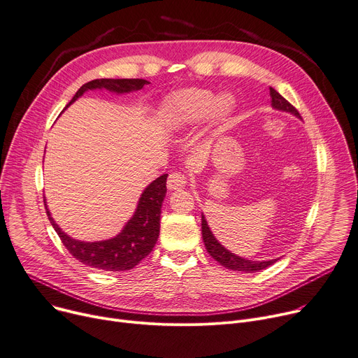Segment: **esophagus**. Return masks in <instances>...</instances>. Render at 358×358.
I'll list each match as a JSON object with an SVG mask.
<instances>
[{
  "label": "esophagus",
  "instance_id": "34e87169",
  "mask_svg": "<svg viewBox=\"0 0 358 358\" xmlns=\"http://www.w3.org/2000/svg\"><path fill=\"white\" fill-rule=\"evenodd\" d=\"M187 185V180L184 174L181 173H173L169 177V181H166V187H169L170 192H174V189H181Z\"/></svg>",
  "mask_w": 358,
  "mask_h": 358
}]
</instances>
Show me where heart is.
I'll return each mask as SVG.
<instances>
[{"mask_svg":"<svg viewBox=\"0 0 358 358\" xmlns=\"http://www.w3.org/2000/svg\"><path fill=\"white\" fill-rule=\"evenodd\" d=\"M236 101L230 93H216L208 89L189 87L173 93L161 106V122L173 132L194 127L207 116L213 127L222 125L234 110Z\"/></svg>","mask_w":358,"mask_h":358,"instance_id":"1","label":"heart"}]
</instances>
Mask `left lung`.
<instances>
[{
	"label": "left lung",
	"mask_w": 358,
	"mask_h": 358,
	"mask_svg": "<svg viewBox=\"0 0 358 358\" xmlns=\"http://www.w3.org/2000/svg\"><path fill=\"white\" fill-rule=\"evenodd\" d=\"M269 93H271V105L273 109L280 110V112H288V113L296 116L298 119H301L299 112L287 99L280 96V94L273 87H269ZM201 234H203L204 246H206L208 255L214 260H217L219 264L222 266H224L226 269L239 271V272H245V273H253V272H259V271H264V269L269 268L271 265L275 264V262L279 260V257L269 259V260H250V259H245V257H241V256L231 253L216 239V236L213 234L203 213H201Z\"/></svg>",
	"instance_id": "1"
}]
</instances>
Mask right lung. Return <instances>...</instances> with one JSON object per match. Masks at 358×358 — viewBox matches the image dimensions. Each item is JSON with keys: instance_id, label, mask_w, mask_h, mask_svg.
<instances>
[{"instance_id": "add662e5", "label": "right lung", "mask_w": 358, "mask_h": 358, "mask_svg": "<svg viewBox=\"0 0 358 358\" xmlns=\"http://www.w3.org/2000/svg\"><path fill=\"white\" fill-rule=\"evenodd\" d=\"M148 83L150 82L144 79H94L85 83L66 108L76 102L83 96V93L89 90H108L115 94H125L141 90ZM166 177L169 174H164L145 187L138 200L132 217L127 222L122 230L110 239L85 242L70 237L52 217L44 197L47 217H49L66 249L83 265L108 272L129 271L151 253L158 241L161 207L166 194Z\"/></svg>"}]
</instances>
